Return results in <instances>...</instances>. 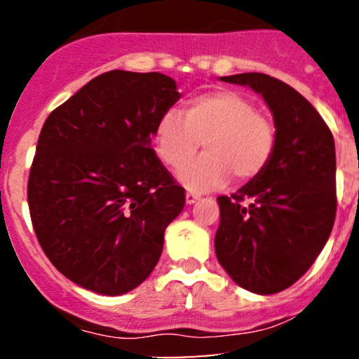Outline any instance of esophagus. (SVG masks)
I'll return each instance as SVG.
<instances>
[{
  "label": "esophagus",
  "mask_w": 359,
  "mask_h": 359,
  "mask_svg": "<svg viewBox=\"0 0 359 359\" xmlns=\"http://www.w3.org/2000/svg\"><path fill=\"white\" fill-rule=\"evenodd\" d=\"M197 199H199V194L197 192H192V191L185 192V203L187 204H194Z\"/></svg>",
  "instance_id": "1"
}]
</instances>
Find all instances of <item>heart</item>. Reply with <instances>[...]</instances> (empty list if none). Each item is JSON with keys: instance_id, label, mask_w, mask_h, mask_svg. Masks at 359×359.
Segmentation results:
<instances>
[{"instance_id": "b5f03b06", "label": "heart", "mask_w": 359, "mask_h": 359, "mask_svg": "<svg viewBox=\"0 0 359 359\" xmlns=\"http://www.w3.org/2000/svg\"><path fill=\"white\" fill-rule=\"evenodd\" d=\"M203 143L206 154L184 166ZM156 151L170 167H184L177 179L192 191H211L234 177L246 182L262 174L273 155L277 133L270 118L240 93L214 90L192 97L182 116L174 109L160 118Z\"/></svg>"}]
</instances>
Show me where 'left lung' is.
Segmentation results:
<instances>
[{"label": "left lung", "instance_id": "obj_1", "mask_svg": "<svg viewBox=\"0 0 359 359\" xmlns=\"http://www.w3.org/2000/svg\"><path fill=\"white\" fill-rule=\"evenodd\" d=\"M246 86L273 114V155L231 197H217V262L236 285L271 295L295 283L319 257L336 216L334 138L314 106L259 72L219 77Z\"/></svg>", "mask_w": 359, "mask_h": 359}]
</instances>
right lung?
Here are the masks:
<instances>
[{
  "label": "right lung",
  "mask_w": 359,
  "mask_h": 359,
  "mask_svg": "<svg viewBox=\"0 0 359 359\" xmlns=\"http://www.w3.org/2000/svg\"><path fill=\"white\" fill-rule=\"evenodd\" d=\"M179 100L165 74L109 71L43 123L28 208L45 255L79 287L123 295L158 263L163 233L185 196L151 138Z\"/></svg>",
  "instance_id": "1"
}]
</instances>
